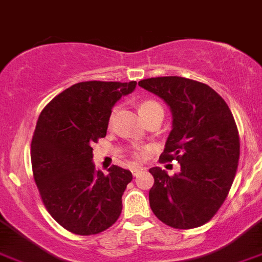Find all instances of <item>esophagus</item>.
<instances>
[{
    "label": "esophagus",
    "mask_w": 262,
    "mask_h": 262,
    "mask_svg": "<svg viewBox=\"0 0 262 262\" xmlns=\"http://www.w3.org/2000/svg\"><path fill=\"white\" fill-rule=\"evenodd\" d=\"M142 172H145V168H141V166H135V168L132 169V173L135 177H137L138 174H141Z\"/></svg>",
    "instance_id": "obj_1"
}]
</instances>
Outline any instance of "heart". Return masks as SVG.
<instances>
[{"label": "heart", "instance_id": "obj_1", "mask_svg": "<svg viewBox=\"0 0 262 262\" xmlns=\"http://www.w3.org/2000/svg\"><path fill=\"white\" fill-rule=\"evenodd\" d=\"M156 112H161L162 113V107H161V105L153 100L142 101L141 104L138 105V113H140V116H141L142 118L146 117V116H149V114H151V113H156ZM136 156H137V157H140V153H136Z\"/></svg>", "mask_w": 262, "mask_h": 262}]
</instances>
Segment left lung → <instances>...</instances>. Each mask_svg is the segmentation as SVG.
Wrapping results in <instances>:
<instances>
[{
  "label": "left lung",
  "mask_w": 262,
  "mask_h": 262,
  "mask_svg": "<svg viewBox=\"0 0 262 262\" xmlns=\"http://www.w3.org/2000/svg\"><path fill=\"white\" fill-rule=\"evenodd\" d=\"M138 85L170 109L172 130L161 160L176 158L181 165L173 177L158 166L149 169L155 177L151 210L176 229L204 225L224 204L236 176L239 140L232 112L212 88L184 77L146 78Z\"/></svg>",
  "instance_id": "8db88e82"
}]
</instances>
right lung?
<instances>
[{
  "mask_svg": "<svg viewBox=\"0 0 262 262\" xmlns=\"http://www.w3.org/2000/svg\"><path fill=\"white\" fill-rule=\"evenodd\" d=\"M136 85L76 83L39 114L30 150L34 181L50 216L74 234H97L120 217L122 194L133 176L117 165L106 174L96 170L92 145L106 136L112 109Z\"/></svg>",
  "mask_w": 262,
  "mask_h": 262,
  "instance_id": "right-lung-1",
  "label": "right lung"
}]
</instances>
